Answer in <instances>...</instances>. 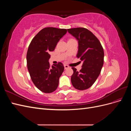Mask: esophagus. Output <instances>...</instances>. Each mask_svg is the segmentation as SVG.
I'll return each instance as SVG.
<instances>
[{
    "mask_svg": "<svg viewBox=\"0 0 131 131\" xmlns=\"http://www.w3.org/2000/svg\"><path fill=\"white\" fill-rule=\"evenodd\" d=\"M64 69H67V68H68L69 67L68 66H67V65H66V64L64 65Z\"/></svg>",
    "mask_w": 131,
    "mask_h": 131,
    "instance_id": "obj_1",
    "label": "esophagus"
}]
</instances>
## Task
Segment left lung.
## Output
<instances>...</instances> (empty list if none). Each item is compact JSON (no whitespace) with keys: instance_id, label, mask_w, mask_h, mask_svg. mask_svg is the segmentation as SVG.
Here are the masks:
<instances>
[{"instance_id":"8db88e82","label":"left lung","mask_w":131,"mask_h":131,"mask_svg":"<svg viewBox=\"0 0 131 131\" xmlns=\"http://www.w3.org/2000/svg\"><path fill=\"white\" fill-rule=\"evenodd\" d=\"M67 30L78 41L77 56L83 62L80 72L72 68L71 81L76 89L85 90L94 84L101 73L104 63L103 49L97 38L88 29L79 27Z\"/></svg>"}]
</instances>
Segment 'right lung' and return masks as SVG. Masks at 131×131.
I'll use <instances>...</instances> for the list:
<instances>
[{"instance_id": "add662e5", "label": "right lung", "mask_w": 131, "mask_h": 131, "mask_svg": "<svg viewBox=\"0 0 131 131\" xmlns=\"http://www.w3.org/2000/svg\"><path fill=\"white\" fill-rule=\"evenodd\" d=\"M67 29L46 27L32 39L27 53V64L31 80L44 93H52L58 86L64 71L61 62L50 66V52L54 51L58 42L67 33Z\"/></svg>"}]
</instances>
